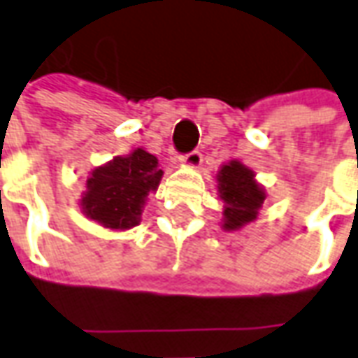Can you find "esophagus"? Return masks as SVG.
I'll list each match as a JSON object with an SVG mask.
<instances>
[{
    "label": "esophagus",
    "mask_w": 358,
    "mask_h": 358,
    "mask_svg": "<svg viewBox=\"0 0 358 358\" xmlns=\"http://www.w3.org/2000/svg\"><path fill=\"white\" fill-rule=\"evenodd\" d=\"M180 164H184V166L188 168H198L202 164V155L198 150H192L188 155L180 156Z\"/></svg>",
    "instance_id": "1"
}]
</instances>
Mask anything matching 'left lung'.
Instances as JSON below:
<instances>
[{
	"label": "left lung",
	"instance_id": "1",
	"mask_svg": "<svg viewBox=\"0 0 358 358\" xmlns=\"http://www.w3.org/2000/svg\"><path fill=\"white\" fill-rule=\"evenodd\" d=\"M217 196L224 202L222 228L236 231L252 224L264 206L265 190L255 180V172L240 160H229L217 170Z\"/></svg>",
	"mask_w": 358,
	"mask_h": 358
}]
</instances>
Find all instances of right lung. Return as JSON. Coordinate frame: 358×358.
Instances as JSON below:
<instances>
[{
  "label": "right lung",
  "instance_id": "obj_1",
  "mask_svg": "<svg viewBox=\"0 0 358 358\" xmlns=\"http://www.w3.org/2000/svg\"><path fill=\"white\" fill-rule=\"evenodd\" d=\"M162 170L158 158L144 148H134L127 156H115L96 166L87 178L80 198L83 214L108 229H130L141 224L142 208L150 192H156Z\"/></svg>",
  "mask_w": 358,
  "mask_h": 358
}]
</instances>
